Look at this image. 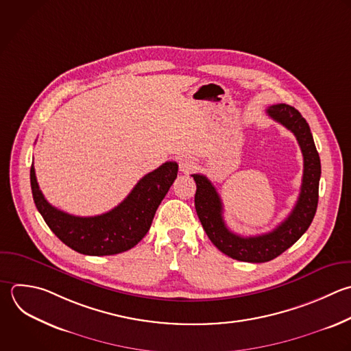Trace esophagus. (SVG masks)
Returning a JSON list of instances; mask_svg holds the SVG:
<instances>
[{
	"label": "esophagus",
	"instance_id": "34e87169",
	"mask_svg": "<svg viewBox=\"0 0 351 351\" xmlns=\"http://www.w3.org/2000/svg\"><path fill=\"white\" fill-rule=\"evenodd\" d=\"M196 167V162L191 158H182L180 160V170L184 173H189Z\"/></svg>",
	"mask_w": 351,
	"mask_h": 351
}]
</instances>
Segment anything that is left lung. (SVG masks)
Here are the masks:
<instances>
[{"label":"left lung","instance_id":"obj_1","mask_svg":"<svg viewBox=\"0 0 351 351\" xmlns=\"http://www.w3.org/2000/svg\"><path fill=\"white\" fill-rule=\"evenodd\" d=\"M267 115L291 130L303 155V178L298 202L291 214L271 232L243 237L228 229L222 217L221 197L203 174H192L196 182L195 207L197 217L213 244L225 255L243 261L261 263L282 254L310 226L318 203V184L321 176L319 156L306 119L298 110L288 104L267 107Z\"/></svg>","mask_w":351,"mask_h":351}]
</instances>
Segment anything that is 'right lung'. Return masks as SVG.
Masks as SVG:
<instances>
[{
  "label": "right lung",
  "instance_id": "right-lung-1",
  "mask_svg": "<svg viewBox=\"0 0 351 351\" xmlns=\"http://www.w3.org/2000/svg\"><path fill=\"white\" fill-rule=\"evenodd\" d=\"M177 171L176 162L163 163L144 176L119 206L96 217H75L48 203L38 186L34 166L30 182L34 203L51 230L74 251L103 256L128 251L147 234Z\"/></svg>",
  "mask_w": 351,
  "mask_h": 351
}]
</instances>
